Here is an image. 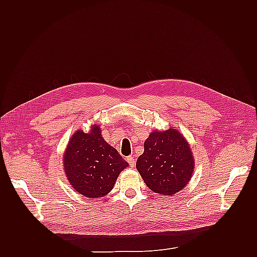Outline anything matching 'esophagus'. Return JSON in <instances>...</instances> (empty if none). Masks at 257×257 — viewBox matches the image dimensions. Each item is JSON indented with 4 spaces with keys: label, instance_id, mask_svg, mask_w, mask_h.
Here are the masks:
<instances>
[{
    "label": "esophagus",
    "instance_id": "obj_1",
    "mask_svg": "<svg viewBox=\"0 0 257 257\" xmlns=\"http://www.w3.org/2000/svg\"><path fill=\"white\" fill-rule=\"evenodd\" d=\"M127 162L130 165V167L134 168L135 165H136V159H135L134 157H128V158H127Z\"/></svg>",
    "mask_w": 257,
    "mask_h": 257
}]
</instances>
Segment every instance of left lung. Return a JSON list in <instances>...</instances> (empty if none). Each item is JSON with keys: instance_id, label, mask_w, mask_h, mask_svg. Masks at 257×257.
Instances as JSON below:
<instances>
[{"instance_id": "8db88e82", "label": "left lung", "mask_w": 257, "mask_h": 257, "mask_svg": "<svg viewBox=\"0 0 257 257\" xmlns=\"http://www.w3.org/2000/svg\"><path fill=\"white\" fill-rule=\"evenodd\" d=\"M136 168L155 193L173 195L187 187L192 178L194 158L178 129L154 130L145 141V151Z\"/></svg>"}]
</instances>
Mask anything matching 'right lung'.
<instances>
[{
    "mask_svg": "<svg viewBox=\"0 0 257 257\" xmlns=\"http://www.w3.org/2000/svg\"><path fill=\"white\" fill-rule=\"evenodd\" d=\"M63 166L76 192L97 199L110 192L129 163L101 137L99 124L94 123L89 133L79 129L72 135L64 152Z\"/></svg>",
    "mask_w": 257,
    "mask_h": 257,
    "instance_id": "right-lung-1",
    "label": "right lung"
}]
</instances>
